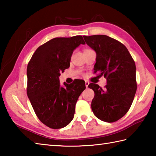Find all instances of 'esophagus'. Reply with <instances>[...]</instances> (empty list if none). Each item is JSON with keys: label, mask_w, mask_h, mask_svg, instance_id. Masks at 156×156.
I'll return each instance as SVG.
<instances>
[{"label": "esophagus", "mask_w": 156, "mask_h": 156, "mask_svg": "<svg viewBox=\"0 0 156 156\" xmlns=\"http://www.w3.org/2000/svg\"><path fill=\"white\" fill-rule=\"evenodd\" d=\"M85 85H86V87L88 88V85H89V82H87V81H86V82H85Z\"/></svg>", "instance_id": "1"}]
</instances>
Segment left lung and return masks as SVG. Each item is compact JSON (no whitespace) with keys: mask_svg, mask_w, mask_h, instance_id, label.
<instances>
[{"mask_svg":"<svg viewBox=\"0 0 156 156\" xmlns=\"http://www.w3.org/2000/svg\"><path fill=\"white\" fill-rule=\"evenodd\" d=\"M84 39L97 54L94 72L107 78L105 89L97 84L88 85L94 92L92 111L102 121H117L130 108L137 90L135 62L123 44L107 35L84 36Z\"/></svg>","mask_w":156,"mask_h":156,"instance_id":"8db88e82","label":"left lung"}]
</instances>
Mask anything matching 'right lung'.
I'll list each match as a JSON object with an SVG mask.
<instances>
[{"instance_id": "1", "label": "right lung", "mask_w": 156, "mask_h": 156, "mask_svg": "<svg viewBox=\"0 0 156 156\" xmlns=\"http://www.w3.org/2000/svg\"><path fill=\"white\" fill-rule=\"evenodd\" d=\"M85 44L81 35L56 37L36 49L27 69V96L39 120L51 129L66 127L74 118L82 80L60 85L59 76L69 67L73 51Z\"/></svg>"}]
</instances>
